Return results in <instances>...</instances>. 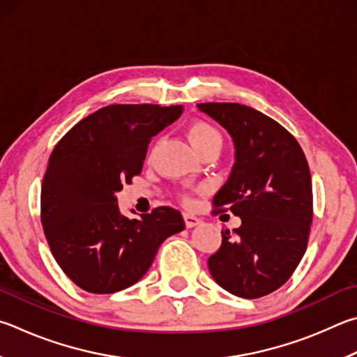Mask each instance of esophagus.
<instances>
[{
  "label": "esophagus",
  "mask_w": 357,
  "mask_h": 357,
  "mask_svg": "<svg viewBox=\"0 0 357 357\" xmlns=\"http://www.w3.org/2000/svg\"><path fill=\"white\" fill-rule=\"evenodd\" d=\"M184 222L187 228H193V226H197L201 223V218L195 217L193 213H184Z\"/></svg>",
  "instance_id": "obj_1"
}]
</instances>
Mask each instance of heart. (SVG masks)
I'll use <instances>...</instances> for the list:
<instances>
[{
	"mask_svg": "<svg viewBox=\"0 0 357 357\" xmlns=\"http://www.w3.org/2000/svg\"><path fill=\"white\" fill-rule=\"evenodd\" d=\"M187 135H189L190 144L198 151V154L207 150V148H218L220 150V146H222V134L209 121H193L189 129H187Z\"/></svg>",
	"mask_w": 357,
	"mask_h": 357,
	"instance_id": "obj_1",
	"label": "heart"
}]
</instances>
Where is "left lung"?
I'll list each match as a JSON object with an SVG mask.
<instances>
[{
    "mask_svg": "<svg viewBox=\"0 0 357 357\" xmlns=\"http://www.w3.org/2000/svg\"><path fill=\"white\" fill-rule=\"evenodd\" d=\"M197 106L234 142V167L213 206L242 220L232 232L222 231V246L207 267L229 294L265 296L289 280L306 252L312 223L306 156L286 128L256 109L238 102Z\"/></svg>",
    "mask_w": 357,
    "mask_h": 357,
    "instance_id": "8db88e82",
    "label": "left lung"
}]
</instances>
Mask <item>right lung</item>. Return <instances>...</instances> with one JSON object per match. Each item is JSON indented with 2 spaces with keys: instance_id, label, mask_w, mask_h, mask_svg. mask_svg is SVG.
Instances as JSON below:
<instances>
[{
  "instance_id": "right-lung-1",
  "label": "right lung",
  "mask_w": 357,
  "mask_h": 357,
  "mask_svg": "<svg viewBox=\"0 0 357 357\" xmlns=\"http://www.w3.org/2000/svg\"><path fill=\"white\" fill-rule=\"evenodd\" d=\"M183 106L112 105L86 116L51 153L40 195L51 252L71 281L90 294H114L144 276L162 242L184 228L162 206L142 218L121 215L116 192L142 173L148 145Z\"/></svg>"
}]
</instances>
